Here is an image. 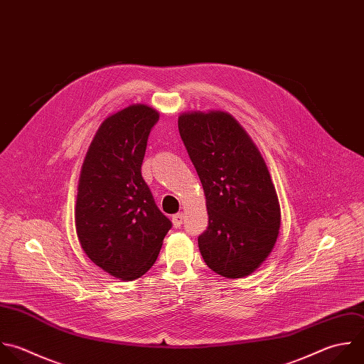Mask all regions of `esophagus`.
Wrapping results in <instances>:
<instances>
[{"instance_id":"obj_1","label":"esophagus","mask_w":364,"mask_h":364,"mask_svg":"<svg viewBox=\"0 0 364 364\" xmlns=\"http://www.w3.org/2000/svg\"><path fill=\"white\" fill-rule=\"evenodd\" d=\"M173 225L176 227V228H178V227H181V224H183V221H184V214L183 213H177V214H174L173 215Z\"/></svg>"}]
</instances>
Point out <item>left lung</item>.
Wrapping results in <instances>:
<instances>
[{
	"mask_svg": "<svg viewBox=\"0 0 364 364\" xmlns=\"http://www.w3.org/2000/svg\"><path fill=\"white\" fill-rule=\"evenodd\" d=\"M178 132L207 200L200 252L214 272L244 278L267 259L279 234L281 210L267 164L228 113H183Z\"/></svg>",
	"mask_w": 364,
	"mask_h": 364,
	"instance_id": "obj_1",
	"label": "left lung"
}]
</instances>
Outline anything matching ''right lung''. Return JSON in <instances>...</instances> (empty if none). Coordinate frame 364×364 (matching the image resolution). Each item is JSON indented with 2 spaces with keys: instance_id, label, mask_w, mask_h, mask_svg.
Instances as JSON below:
<instances>
[{
  "instance_id": "add662e5",
  "label": "right lung",
  "mask_w": 364,
  "mask_h": 364,
  "mask_svg": "<svg viewBox=\"0 0 364 364\" xmlns=\"http://www.w3.org/2000/svg\"><path fill=\"white\" fill-rule=\"evenodd\" d=\"M157 122L159 113L144 105L109 116L80 171L75 211L79 242L92 262L124 281L153 267L171 228L141 177L147 139Z\"/></svg>"
}]
</instances>
